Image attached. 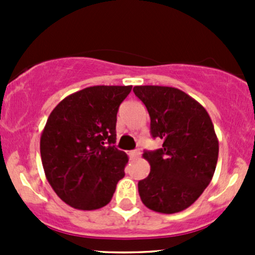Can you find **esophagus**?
Instances as JSON below:
<instances>
[{
  "instance_id": "34e87169",
  "label": "esophagus",
  "mask_w": 255,
  "mask_h": 255,
  "mask_svg": "<svg viewBox=\"0 0 255 255\" xmlns=\"http://www.w3.org/2000/svg\"><path fill=\"white\" fill-rule=\"evenodd\" d=\"M140 155V151L139 150H132V151H129V156H130V159H135V158H138V156Z\"/></svg>"
}]
</instances>
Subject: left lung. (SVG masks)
<instances>
[{
  "label": "left lung",
  "mask_w": 255,
  "mask_h": 255,
  "mask_svg": "<svg viewBox=\"0 0 255 255\" xmlns=\"http://www.w3.org/2000/svg\"><path fill=\"white\" fill-rule=\"evenodd\" d=\"M150 117V132L163 148L144 151L150 173L138 182L140 200L159 213H176L191 206L215 174L218 139L205 107L175 87H133Z\"/></svg>",
  "instance_id": "8db88e82"
}]
</instances>
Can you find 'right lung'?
Masks as SVG:
<instances>
[{
  "label": "right lung",
  "instance_id": "add662e5",
  "mask_svg": "<svg viewBox=\"0 0 255 255\" xmlns=\"http://www.w3.org/2000/svg\"><path fill=\"white\" fill-rule=\"evenodd\" d=\"M132 86H90L66 96L40 135L45 177L69 206L92 211L111 201L128 155L118 150V107Z\"/></svg>",
  "mask_w": 255,
  "mask_h": 255
}]
</instances>
